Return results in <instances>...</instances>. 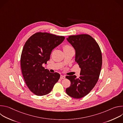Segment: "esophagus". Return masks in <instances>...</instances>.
I'll return each mask as SVG.
<instances>
[{
	"label": "esophagus",
	"instance_id": "34e87169",
	"mask_svg": "<svg viewBox=\"0 0 123 123\" xmlns=\"http://www.w3.org/2000/svg\"><path fill=\"white\" fill-rule=\"evenodd\" d=\"M65 78V75H60V79H64Z\"/></svg>",
	"mask_w": 123,
	"mask_h": 123
}]
</instances>
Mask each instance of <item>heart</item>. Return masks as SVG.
<instances>
[{"label":"heart","mask_w":123,"mask_h":123,"mask_svg":"<svg viewBox=\"0 0 123 123\" xmlns=\"http://www.w3.org/2000/svg\"><path fill=\"white\" fill-rule=\"evenodd\" d=\"M63 49L64 51H66V50L71 49H72V48L71 46H69L68 45L66 44L63 46Z\"/></svg>","instance_id":"1"}]
</instances>
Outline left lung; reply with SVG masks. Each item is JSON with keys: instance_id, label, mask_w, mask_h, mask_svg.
I'll return each mask as SVG.
<instances>
[{"instance_id": "1", "label": "left lung", "mask_w": 123, "mask_h": 123, "mask_svg": "<svg viewBox=\"0 0 123 123\" xmlns=\"http://www.w3.org/2000/svg\"><path fill=\"white\" fill-rule=\"evenodd\" d=\"M75 50V61L81 68L80 77L66 76L71 86L66 90L73 98H81L92 90L97 83L102 64L100 48L93 38L89 34L69 36L67 38Z\"/></svg>"}]
</instances>
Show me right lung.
Listing matches in <instances>:
<instances>
[{
  "instance_id": "add662e5",
  "label": "right lung",
  "mask_w": 123,
  "mask_h": 123,
  "mask_svg": "<svg viewBox=\"0 0 123 123\" xmlns=\"http://www.w3.org/2000/svg\"><path fill=\"white\" fill-rule=\"evenodd\" d=\"M65 39L63 36L47 32L34 33L26 42L20 64L22 75L29 90L37 96L49 93L60 78L58 73H51L42 66L49 60L52 50Z\"/></svg>"
}]
</instances>
